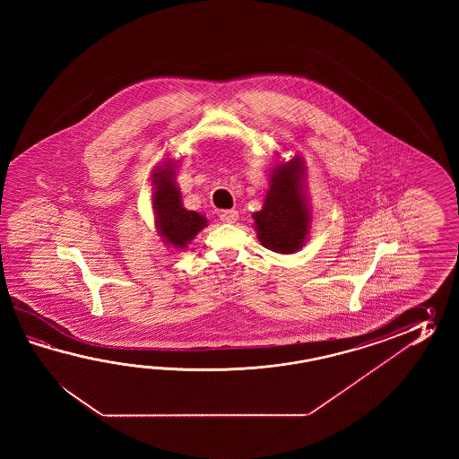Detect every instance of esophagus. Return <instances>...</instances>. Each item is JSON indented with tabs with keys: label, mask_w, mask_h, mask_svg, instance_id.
<instances>
[{
	"label": "esophagus",
	"mask_w": 459,
	"mask_h": 459,
	"mask_svg": "<svg viewBox=\"0 0 459 459\" xmlns=\"http://www.w3.org/2000/svg\"><path fill=\"white\" fill-rule=\"evenodd\" d=\"M238 218H239V215H238L236 210H225V212L220 213V220H221L223 223H230V225L236 223Z\"/></svg>",
	"instance_id": "34e87169"
}]
</instances>
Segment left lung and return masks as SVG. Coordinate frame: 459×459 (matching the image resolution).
<instances>
[{"instance_id": "left-lung-1", "label": "left lung", "mask_w": 459, "mask_h": 459, "mask_svg": "<svg viewBox=\"0 0 459 459\" xmlns=\"http://www.w3.org/2000/svg\"><path fill=\"white\" fill-rule=\"evenodd\" d=\"M305 172L300 156L275 164L263 210L253 215L257 239L273 253H297L308 239L312 212L305 194Z\"/></svg>"}]
</instances>
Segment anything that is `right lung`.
I'll return each instance as SVG.
<instances>
[{"label": "right lung", "instance_id": "right-lung-1", "mask_svg": "<svg viewBox=\"0 0 459 459\" xmlns=\"http://www.w3.org/2000/svg\"><path fill=\"white\" fill-rule=\"evenodd\" d=\"M176 164L167 159L152 169V210L162 241L169 247L186 249L208 221L205 216L184 208L182 194L176 184Z\"/></svg>", "mask_w": 459, "mask_h": 459}]
</instances>
